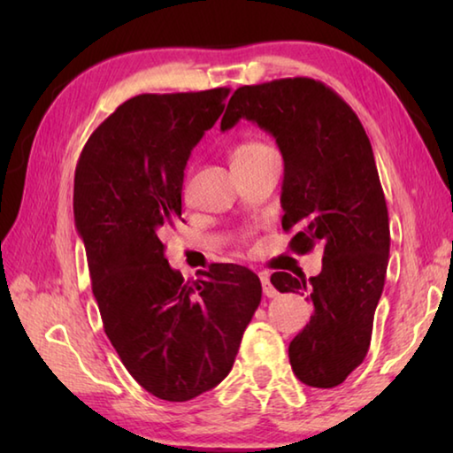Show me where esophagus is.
<instances>
[{
	"label": "esophagus",
	"instance_id": "esophagus-1",
	"mask_svg": "<svg viewBox=\"0 0 453 453\" xmlns=\"http://www.w3.org/2000/svg\"><path fill=\"white\" fill-rule=\"evenodd\" d=\"M259 280H262L264 296H267V297H275V296H278V289H275V288L272 286V281H270V275H267V273H262V275H259Z\"/></svg>",
	"mask_w": 453,
	"mask_h": 453
}]
</instances>
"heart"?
I'll use <instances>...</instances> for the list:
<instances>
[{
  "label": "heart",
  "mask_w": 453,
  "mask_h": 453,
  "mask_svg": "<svg viewBox=\"0 0 453 453\" xmlns=\"http://www.w3.org/2000/svg\"><path fill=\"white\" fill-rule=\"evenodd\" d=\"M272 148L264 142H245L242 145H237V150L234 151V159H248V157H256L259 153L270 151Z\"/></svg>",
  "instance_id": "heart-1"
}]
</instances>
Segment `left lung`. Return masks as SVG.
I'll return each mask as SVG.
<instances>
[{"label":"left lung","mask_w":453,"mask_h":453,"mask_svg":"<svg viewBox=\"0 0 453 453\" xmlns=\"http://www.w3.org/2000/svg\"><path fill=\"white\" fill-rule=\"evenodd\" d=\"M242 118L275 137L283 156L281 227L289 250H324L321 272H275L278 291L313 303L310 324L289 343L291 370L311 388H335L364 362L386 283L389 218L370 137L356 111L326 83L273 80L237 88L221 129Z\"/></svg>","instance_id":"1"}]
</instances>
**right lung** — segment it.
<instances>
[{"instance_id": "obj_1", "label": "right lung", "mask_w": 453, "mask_h": 453, "mask_svg": "<svg viewBox=\"0 0 453 453\" xmlns=\"http://www.w3.org/2000/svg\"><path fill=\"white\" fill-rule=\"evenodd\" d=\"M227 96L216 88L127 99L89 135L75 167V227L104 329L132 378L165 402L194 400L226 378L262 302L248 267L211 264L186 281L159 240L181 219L189 153Z\"/></svg>"}]
</instances>
